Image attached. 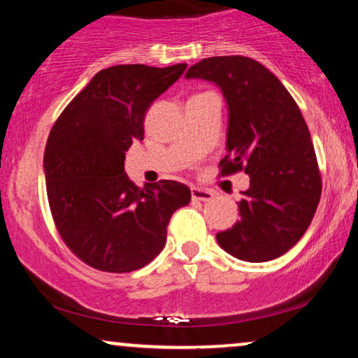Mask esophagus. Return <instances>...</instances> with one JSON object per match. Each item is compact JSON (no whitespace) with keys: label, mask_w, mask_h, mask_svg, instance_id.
Masks as SVG:
<instances>
[{"label":"esophagus","mask_w":358,"mask_h":358,"mask_svg":"<svg viewBox=\"0 0 358 358\" xmlns=\"http://www.w3.org/2000/svg\"><path fill=\"white\" fill-rule=\"evenodd\" d=\"M213 192L205 190V188H199V187H192V199L193 200H200V202H208L212 200Z\"/></svg>","instance_id":"34e87169"}]
</instances>
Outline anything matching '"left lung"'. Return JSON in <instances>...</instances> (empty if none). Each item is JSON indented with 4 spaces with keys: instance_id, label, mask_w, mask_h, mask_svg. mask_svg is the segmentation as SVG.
Listing matches in <instances>:
<instances>
[{
    "instance_id": "left-lung-1",
    "label": "left lung",
    "mask_w": 358,
    "mask_h": 358,
    "mask_svg": "<svg viewBox=\"0 0 358 358\" xmlns=\"http://www.w3.org/2000/svg\"><path fill=\"white\" fill-rule=\"evenodd\" d=\"M185 79L213 82L229 110L227 156L222 175L244 170L241 220L217 234L225 252L264 262L287 252L310 227L322 195V176L301 110L281 80L249 57H212Z\"/></svg>"
}]
</instances>
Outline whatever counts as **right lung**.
<instances>
[{"label":"right lung","mask_w":358,"mask_h":358,"mask_svg":"<svg viewBox=\"0 0 358 358\" xmlns=\"http://www.w3.org/2000/svg\"><path fill=\"white\" fill-rule=\"evenodd\" d=\"M187 64L114 65L97 72L53 124L43 155L52 217L69 249L92 268L131 273L162 252L171 215L190 202L187 185L139 188L126 151L145 138V114Z\"/></svg>","instance_id":"1"}]
</instances>
